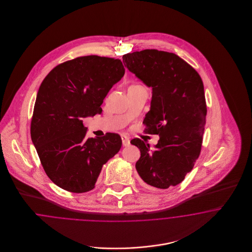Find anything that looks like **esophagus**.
Masks as SVG:
<instances>
[{
  "instance_id": "obj_1",
  "label": "esophagus",
  "mask_w": 252,
  "mask_h": 252,
  "mask_svg": "<svg viewBox=\"0 0 252 252\" xmlns=\"http://www.w3.org/2000/svg\"><path fill=\"white\" fill-rule=\"evenodd\" d=\"M122 142L124 146H126L129 144V138L126 135H122Z\"/></svg>"
}]
</instances>
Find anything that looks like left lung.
Returning <instances> with one entry per match:
<instances>
[{
  "label": "left lung",
  "instance_id": "8db88e82",
  "mask_svg": "<svg viewBox=\"0 0 252 252\" xmlns=\"http://www.w3.org/2000/svg\"><path fill=\"white\" fill-rule=\"evenodd\" d=\"M123 62L152 88L144 131L159 135L155 149L139 138L130 141L141 151L137 172L149 188L176 186L192 171L201 151L207 114L202 79L174 53L146 49L124 55Z\"/></svg>",
  "mask_w": 252,
  "mask_h": 252
}]
</instances>
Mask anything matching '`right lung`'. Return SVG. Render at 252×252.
Instances as JSON below:
<instances>
[{
  "label": "right lung",
  "mask_w": 252,
  "mask_h": 252,
  "mask_svg": "<svg viewBox=\"0 0 252 252\" xmlns=\"http://www.w3.org/2000/svg\"><path fill=\"white\" fill-rule=\"evenodd\" d=\"M125 71L120 60L85 56L59 64L40 85L31 138L46 175L63 190H93L103 165L120 151L119 134L87 139L82 119L102 112L105 97Z\"/></svg>",
  "instance_id": "right-lung-1"
}]
</instances>
